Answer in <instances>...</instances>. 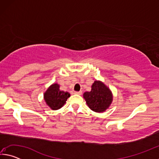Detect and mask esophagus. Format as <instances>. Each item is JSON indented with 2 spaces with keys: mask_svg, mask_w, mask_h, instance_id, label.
Here are the masks:
<instances>
[{
  "mask_svg": "<svg viewBox=\"0 0 159 159\" xmlns=\"http://www.w3.org/2000/svg\"><path fill=\"white\" fill-rule=\"evenodd\" d=\"M75 94H77V95H81L82 91H77V92H75Z\"/></svg>",
  "mask_w": 159,
  "mask_h": 159,
  "instance_id": "esophagus-1",
  "label": "esophagus"
}]
</instances>
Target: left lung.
<instances>
[{"mask_svg":"<svg viewBox=\"0 0 159 159\" xmlns=\"http://www.w3.org/2000/svg\"><path fill=\"white\" fill-rule=\"evenodd\" d=\"M83 98L89 108L95 112L104 111L112 102V94L107 86L101 81L95 80L90 92L83 94Z\"/></svg>","mask_w":159,"mask_h":159,"instance_id":"1","label":"left lung"}]
</instances>
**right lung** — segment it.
Wrapping results in <instances>:
<instances>
[{
  "mask_svg": "<svg viewBox=\"0 0 159 159\" xmlns=\"http://www.w3.org/2000/svg\"><path fill=\"white\" fill-rule=\"evenodd\" d=\"M70 97L67 92L60 90V85L57 83L50 85L44 93V99L48 106L53 110L60 109L66 103V99Z\"/></svg>",
  "mask_w": 159,
  "mask_h": 159,
  "instance_id": "right-lung-1",
  "label": "right lung"
}]
</instances>
